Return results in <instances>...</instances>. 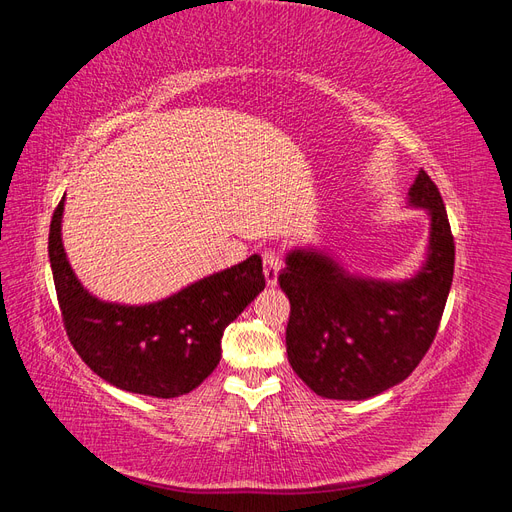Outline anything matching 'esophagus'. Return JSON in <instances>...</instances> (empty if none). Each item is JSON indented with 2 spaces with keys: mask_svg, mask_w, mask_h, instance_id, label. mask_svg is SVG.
Here are the masks:
<instances>
[{
  "mask_svg": "<svg viewBox=\"0 0 512 512\" xmlns=\"http://www.w3.org/2000/svg\"><path fill=\"white\" fill-rule=\"evenodd\" d=\"M262 267H265V280L267 286L277 284V275H280L282 269V258L275 250H265L262 252Z\"/></svg>",
  "mask_w": 512,
  "mask_h": 512,
  "instance_id": "esophagus-1",
  "label": "esophagus"
}]
</instances>
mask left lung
Listing matches in <instances>:
<instances>
[{"label": "left lung", "mask_w": 512, "mask_h": 512, "mask_svg": "<svg viewBox=\"0 0 512 512\" xmlns=\"http://www.w3.org/2000/svg\"><path fill=\"white\" fill-rule=\"evenodd\" d=\"M408 207L429 218L421 269L406 280L350 273L327 247H292L277 277L290 301L286 352L316 395L361 401L404 382L436 337L455 243L436 183L418 170Z\"/></svg>", "instance_id": "1"}]
</instances>
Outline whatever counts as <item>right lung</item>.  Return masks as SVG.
Returning <instances> with one entry per match:
<instances>
[{
    "instance_id": "right-lung-1",
    "label": "right lung",
    "mask_w": 512,
    "mask_h": 512,
    "mask_svg": "<svg viewBox=\"0 0 512 512\" xmlns=\"http://www.w3.org/2000/svg\"><path fill=\"white\" fill-rule=\"evenodd\" d=\"M64 203L66 194L51 220L49 258L74 350L121 391L160 399L194 391L220 363L224 329L265 290L260 256L153 303L102 301L81 284L66 256Z\"/></svg>"
}]
</instances>
